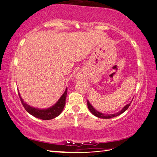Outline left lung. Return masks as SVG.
<instances>
[{"instance_id":"8db88e82","label":"left lung","mask_w":157,"mask_h":157,"mask_svg":"<svg viewBox=\"0 0 157 157\" xmlns=\"http://www.w3.org/2000/svg\"><path fill=\"white\" fill-rule=\"evenodd\" d=\"M130 104H131V103H129V104L127 105L126 106H124L123 109L121 110L118 113H116L115 114H110V115H106V114L102 113L99 112V111H98L95 110V109L92 107V105L90 104L89 101L87 100V106H88V108H89V111H91V112L93 114H94V116H95L96 117H98V118H113V117L118 116V115H120V114L124 112V111H125L127 109L129 108V107L130 106Z\"/></svg>"}]
</instances>
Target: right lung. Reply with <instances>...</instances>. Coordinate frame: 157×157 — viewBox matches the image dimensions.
I'll use <instances>...</instances> for the list:
<instances>
[{
    "instance_id": "1",
    "label": "right lung",
    "mask_w": 157,
    "mask_h": 157,
    "mask_svg": "<svg viewBox=\"0 0 157 157\" xmlns=\"http://www.w3.org/2000/svg\"><path fill=\"white\" fill-rule=\"evenodd\" d=\"M66 94H67V89H66L65 92L63 93V94L62 95V97L60 98V99L58 100V102L55 104L54 106L50 107L46 109H39L32 107L26 104L24 102V101L21 98L20 94H18L19 95L20 100L21 101V103L23 106V107L25 108V109L28 111V112L33 115V116L36 117V118L42 119V120H50L55 118L59 115L63 111V108L66 104Z\"/></svg>"
}]
</instances>
